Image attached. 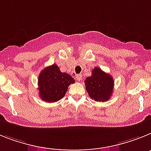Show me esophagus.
Instances as JSON below:
<instances>
[{
  "mask_svg": "<svg viewBox=\"0 0 151 151\" xmlns=\"http://www.w3.org/2000/svg\"><path fill=\"white\" fill-rule=\"evenodd\" d=\"M76 79L79 81H81V80H82V75H81V74H77V75H76Z\"/></svg>",
  "mask_w": 151,
  "mask_h": 151,
  "instance_id": "34e87169",
  "label": "esophagus"
}]
</instances>
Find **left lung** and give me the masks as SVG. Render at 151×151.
<instances>
[{
	"mask_svg": "<svg viewBox=\"0 0 151 151\" xmlns=\"http://www.w3.org/2000/svg\"><path fill=\"white\" fill-rule=\"evenodd\" d=\"M84 83L90 97L97 102L108 101L113 93L112 77L97 67L93 69L92 75L86 77Z\"/></svg>",
	"mask_w": 151,
	"mask_h": 151,
	"instance_id": "obj_1",
	"label": "left lung"
}]
</instances>
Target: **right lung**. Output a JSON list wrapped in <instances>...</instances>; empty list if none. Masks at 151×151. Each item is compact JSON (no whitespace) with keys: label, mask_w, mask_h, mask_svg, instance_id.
<instances>
[{"label":"right lung","mask_w":151,"mask_h":151,"mask_svg":"<svg viewBox=\"0 0 151 151\" xmlns=\"http://www.w3.org/2000/svg\"><path fill=\"white\" fill-rule=\"evenodd\" d=\"M75 83L74 78L67 73L60 71L55 64L42 70L38 79L39 96L46 103H55L62 99L68 86Z\"/></svg>","instance_id":"add662e5"}]
</instances>
